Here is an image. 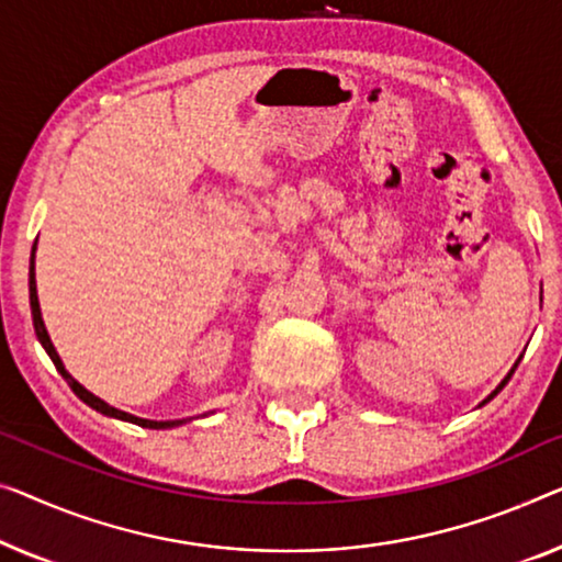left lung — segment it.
I'll use <instances>...</instances> for the list:
<instances>
[{
  "label": "left lung",
  "mask_w": 562,
  "mask_h": 562,
  "mask_svg": "<svg viewBox=\"0 0 562 562\" xmlns=\"http://www.w3.org/2000/svg\"><path fill=\"white\" fill-rule=\"evenodd\" d=\"M520 361H522V356H520V358H517V361H515V366H513V368H509V373H507V375H505V379H502V381H499V386H497V389H495V391H492V393H490V396H487V398H484V401H482V404H480V406H484V404H490V401H492V398H495V396H497V393H499V391H502V389H505V386H507V381H509V379H513V373H515V368H517V363H520Z\"/></svg>",
  "instance_id": "8db88e82"
}]
</instances>
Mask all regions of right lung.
Segmentation results:
<instances>
[{
  "label": "right lung",
  "mask_w": 562,
  "mask_h": 562,
  "mask_svg": "<svg viewBox=\"0 0 562 562\" xmlns=\"http://www.w3.org/2000/svg\"><path fill=\"white\" fill-rule=\"evenodd\" d=\"M35 252H37V241L35 247H32V257H30V307H32V325H35V333H37V340L42 342V348L47 350V356L53 358V363L57 371H60L63 379L67 381V386L75 391V396L80 401H86L90 408H95V412L111 416V418H121V422H128V424H136V426H144V429H176V426L181 424H189L191 418H199V416H189V418H173V422H154V418H140V416H133L128 412H121V408H115L111 404H105L103 398H98L95 393H90L82 383H78L72 379L70 373H67V368L63 363V358L57 356V350L53 346V340H49L47 328H45V321H42V310H40V300H37V282H35ZM214 412H206L201 416H209Z\"/></svg>",
  "instance_id": "1"
}]
</instances>
